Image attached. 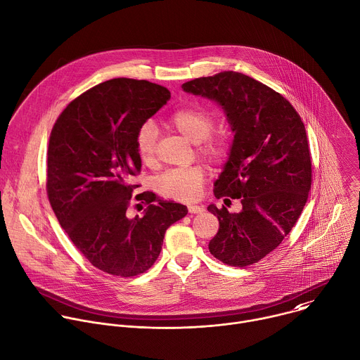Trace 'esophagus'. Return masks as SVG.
I'll list each match as a JSON object with an SVG mask.
<instances>
[{
  "label": "esophagus",
  "instance_id": "obj_1",
  "mask_svg": "<svg viewBox=\"0 0 360 360\" xmlns=\"http://www.w3.org/2000/svg\"><path fill=\"white\" fill-rule=\"evenodd\" d=\"M205 211V208L202 205H189L188 207V212L189 214H202Z\"/></svg>",
  "mask_w": 360,
  "mask_h": 360
}]
</instances>
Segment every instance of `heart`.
<instances>
[{
  "instance_id": "obj_1",
  "label": "heart",
  "mask_w": 360,
  "mask_h": 360,
  "mask_svg": "<svg viewBox=\"0 0 360 360\" xmlns=\"http://www.w3.org/2000/svg\"><path fill=\"white\" fill-rule=\"evenodd\" d=\"M168 124L176 132L193 143H198V153L212 164L221 162L228 152V141L222 134H214L217 120L212 112L199 107H185L174 111ZM158 129L155 124L146 121L135 134V148L138 158L145 165L157 161ZM205 182V171L199 165L189 168L169 169L158 176L157 191L175 200L189 202L200 195Z\"/></svg>"
}]
</instances>
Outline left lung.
Masks as SVG:
<instances>
[{
  "instance_id": "1",
  "label": "left lung",
  "mask_w": 360,
  "mask_h": 360,
  "mask_svg": "<svg viewBox=\"0 0 360 360\" xmlns=\"http://www.w3.org/2000/svg\"><path fill=\"white\" fill-rule=\"evenodd\" d=\"M182 88L217 101L235 134L214 193L239 199L242 211L210 205L219 221L210 252L229 266L253 265L282 243L309 196L312 160L304 125L286 98L240 72L195 78Z\"/></svg>"
}]
</instances>
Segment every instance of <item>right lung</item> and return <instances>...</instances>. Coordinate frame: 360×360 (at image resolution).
I'll use <instances>...</instances> for the list:
<instances>
[{
	"label": "right lung",
	"instance_id": "obj_1",
	"mask_svg": "<svg viewBox=\"0 0 360 360\" xmlns=\"http://www.w3.org/2000/svg\"><path fill=\"white\" fill-rule=\"evenodd\" d=\"M169 98L165 86L145 79H110L71 101L49 135L51 208L84 258L112 276L146 272L167 229L188 214L185 205L146 191L139 193L148 203L145 215L127 217L139 186L134 184L141 172L135 134Z\"/></svg>",
	"mask_w": 360,
	"mask_h": 360
}]
</instances>
